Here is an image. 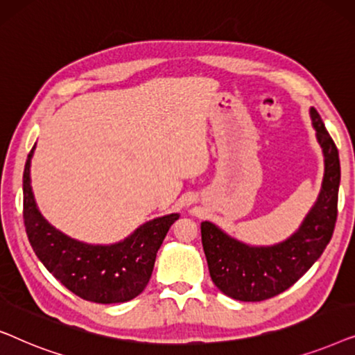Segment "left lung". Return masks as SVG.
<instances>
[{"instance_id":"1","label":"left lung","mask_w":355,"mask_h":355,"mask_svg":"<svg viewBox=\"0 0 355 355\" xmlns=\"http://www.w3.org/2000/svg\"><path fill=\"white\" fill-rule=\"evenodd\" d=\"M310 119L323 152L324 173L317 200L297 231L278 244L250 245L226 234L215 223L203 221L200 225L211 281L232 299L260 302L281 294L320 259L331 239L341 182L339 155L313 106Z\"/></svg>"}]
</instances>
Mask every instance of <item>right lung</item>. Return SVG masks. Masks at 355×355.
Here are the masks:
<instances>
[{"label": "right lung", "instance_id": "1", "mask_svg": "<svg viewBox=\"0 0 355 355\" xmlns=\"http://www.w3.org/2000/svg\"><path fill=\"white\" fill-rule=\"evenodd\" d=\"M35 145L24 168V225L33 252L71 293L96 304L137 297L148 284L157 252L179 213L158 216L114 244H87L56 230L38 210L31 184Z\"/></svg>", "mask_w": 355, "mask_h": 355}]
</instances>
